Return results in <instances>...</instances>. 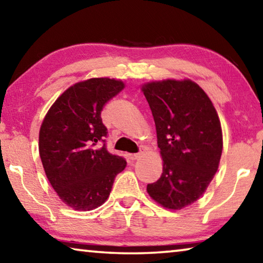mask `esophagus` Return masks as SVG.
<instances>
[{"label": "esophagus", "mask_w": 263, "mask_h": 263, "mask_svg": "<svg viewBox=\"0 0 263 263\" xmlns=\"http://www.w3.org/2000/svg\"><path fill=\"white\" fill-rule=\"evenodd\" d=\"M144 154H145V152H144V151H140V152H139V153H136V154H133V155H132V157H133V159H135V160H137V159H140L141 157H144Z\"/></svg>", "instance_id": "34e87169"}]
</instances>
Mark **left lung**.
I'll use <instances>...</instances> for the list:
<instances>
[{"label":"left lung","instance_id":"1","mask_svg":"<svg viewBox=\"0 0 263 263\" xmlns=\"http://www.w3.org/2000/svg\"><path fill=\"white\" fill-rule=\"evenodd\" d=\"M141 91L152 111L163 166L147 193L161 206L181 210L202 197L219 167V117L206 92L189 79L146 82Z\"/></svg>","mask_w":263,"mask_h":263}]
</instances>
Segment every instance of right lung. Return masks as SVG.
I'll return each instance as SVG.
<instances>
[{
  "label": "right lung",
  "instance_id": "1",
  "mask_svg": "<svg viewBox=\"0 0 263 263\" xmlns=\"http://www.w3.org/2000/svg\"><path fill=\"white\" fill-rule=\"evenodd\" d=\"M122 80L92 78L58 97L39 130V155L48 181L66 205L90 211L108 199L115 177L126 166L104 145L101 111L121 92Z\"/></svg>",
  "mask_w": 263,
  "mask_h": 263
}]
</instances>
